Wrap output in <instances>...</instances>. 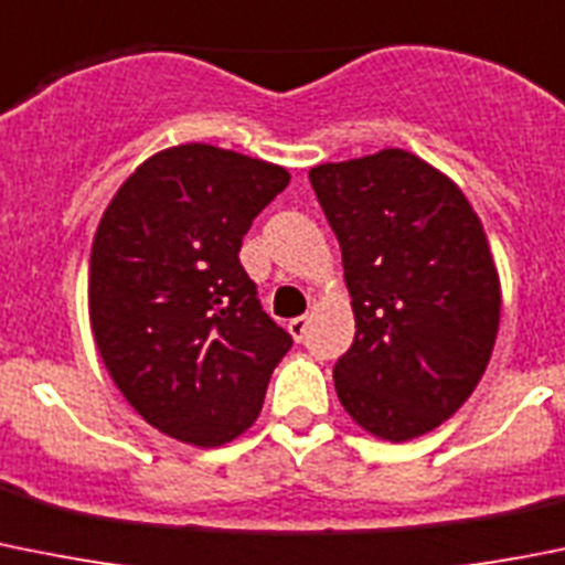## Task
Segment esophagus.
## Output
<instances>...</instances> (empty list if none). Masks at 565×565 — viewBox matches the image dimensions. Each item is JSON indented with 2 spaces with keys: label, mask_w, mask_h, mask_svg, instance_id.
<instances>
[{
  "label": "esophagus",
  "mask_w": 565,
  "mask_h": 565,
  "mask_svg": "<svg viewBox=\"0 0 565 565\" xmlns=\"http://www.w3.org/2000/svg\"><path fill=\"white\" fill-rule=\"evenodd\" d=\"M289 333H292L295 342H303L306 337V328H309V317H295V320H289Z\"/></svg>",
  "instance_id": "34e87169"
}]
</instances>
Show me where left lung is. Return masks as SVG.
Instances as JSON below:
<instances>
[{
  "mask_svg": "<svg viewBox=\"0 0 565 565\" xmlns=\"http://www.w3.org/2000/svg\"><path fill=\"white\" fill-rule=\"evenodd\" d=\"M309 182L353 298L339 399L377 439H416L467 403L494 350L502 295L483 223L458 184L403 149L326 162Z\"/></svg>",
  "mask_w": 565,
  "mask_h": 565,
  "instance_id": "obj_1",
  "label": "left lung"
}]
</instances>
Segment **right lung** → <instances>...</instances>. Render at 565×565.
<instances>
[{
    "label": "right lung",
    "instance_id": "right-lung-1",
    "mask_svg": "<svg viewBox=\"0 0 565 565\" xmlns=\"http://www.w3.org/2000/svg\"><path fill=\"white\" fill-rule=\"evenodd\" d=\"M287 184L270 162L188 143L146 160L104 210L87 287L93 337L120 394L171 439H237L292 348L239 265L250 223Z\"/></svg>",
    "mask_w": 565,
    "mask_h": 565
}]
</instances>
